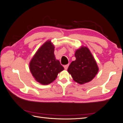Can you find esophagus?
Wrapping results in <instances>:
<instances>
[{
	"instance_id": "obj_1",
	"label": "esophagus",
	"mask_w": 123,
	"mask_h": 123,
	"mask_svg": "<svg viewBox=\"0 0 123 123\" xmlns=\"http://www.w3.org/2000/svg\"><path fill=\"white\" fill-rule=\"evenodd\" d=\"M68 67H69V64L65 65V66H64L65 69V70H67V69H68Z\"/></svg>"
}]
</instances>
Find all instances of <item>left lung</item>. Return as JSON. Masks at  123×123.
I'll use <instances>...</instances> for the list:
<instances>
[{
	"instance_id": "obj_1",
	"label": "left lung",
	"mask_w": 123,
	"mask_h": 123,
	"mask_svg": "<svg viewBox=\"0 0 123 123\" xmlns=\"http://www.w3.org/2000/svg\"><path fill=\"white\" fill-rule=\"evenodd\" d=\"M75 61L72 62L68 72L75 82L82 85L91 81L98 71V67L90 51L81 46L76 50Z\"/></svg>"
}]
</instances>
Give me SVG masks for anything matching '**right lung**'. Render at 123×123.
Returning <instances> with one entry per match:
<instances>
[{"mask_svg":"<svg viewBox=\"0 0 123 123\" xmlns=\"http://www.w3.org/2000/svg\"><path fill=\"white\" fill-rule=\"evenodd\" d=\"M54 46L47 40L41 46L30 62V70L39 83L47 85L55 80L58 74L64 70L54 55Z\"/></svg>","mask_w":123,"mask_h":123,"instance_id":"right-lung-1","label":"right lung"}]
</instances>
